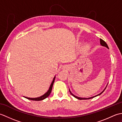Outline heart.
Masks as SVG:
<instances>
[{
  "label": "heart",
  "mask_w": 122,
  "mask_h": 122,
  "mask_svg": "<svg viewBox=\"0 0 122 122\" xmlns=\"http://www.w3.org/2000/svg\"><path fill=\"white\" fill-rule=\"evenodd\" d=\"M89 49H90V46L88 45L84 46L82 48L83 51L84 52H87L88 50H89Z\"/></svg>",
  "instance_id": "obj_1"
}]
</instances>
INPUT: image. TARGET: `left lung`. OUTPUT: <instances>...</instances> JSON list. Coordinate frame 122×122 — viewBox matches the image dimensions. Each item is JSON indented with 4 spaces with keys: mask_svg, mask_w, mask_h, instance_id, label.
<instances>
[{
    "mask_svg": "<svg viewBox=\"0 0 122 122\" xmlns=\"http://www.w3.org/2000/svg\"><path fill=\"white\" fill-rule=\"evenodd\" d=\"M100 43H101V45H102V46H105V47H107V48H108V46L107 45V43H106L104 40H102V39H100ZM105 89H106V88H105ZM105 89H104V90H105ZM104 91H103L102 92H101V93H100L99 94H98V95H96V96H95V97H89V98H82V97H76V96L74 95H73V94H72V93L71 92V91H70V90H69V91H70V93H71V94L72 96H73V97H76V98H77V99H79V100H87V99H90V98H93V97H97V96H98V95H100V94H102V93L103 92H104Z\"/></svg>",
    "mask_w": 122,
    "mask_h": 122,
    "instance_id": "1",
    "label": "left lung"
}]
</instances>
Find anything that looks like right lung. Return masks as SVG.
Segmentation results:
<instances>
[{
  "label": "right lung",
  "mask_w": 122,
  "mask_h": 122,
  "mask_svg": "<svg viewBox=\"0 0 122 122\" xmlns=\"http://www.w3.org/2000/svg\"><path fill=\"white\" fill-rule=\"evenodd\" d=\"M56 78V76L54 77V79L53 80L52 82L51 83V84L50 85V87H49V89L48 91V92L46 93L45 94L43 95L42 96H41V97H36V98H29V97H24L25 98H27L28 100H32V101H41V100H43L44 99H45L47 97H48L49 95L50 94V93L51 92V91H52V86H53V84L54 83V80H55Z\"/></svg>",
  "instance_id": "add662e5"
}]
</instances>
